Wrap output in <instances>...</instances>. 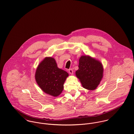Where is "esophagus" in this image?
<instances>
[{
	"instance_id": "obj_1",
	"label": "esophagus",
	"mask_w": 134,
	"mask_h": 134,
	"mask_svg": "<svg viewBox=\"0 0 134 134\" xmlns=\"http://www.w3.org/2000/svg\"><path fill=\"white\" fill-rule=\"evenodd\" d=\"M69 73L70 74H73V70L72 69H70L69 70Z\"/></svg>"
}]
</instances>
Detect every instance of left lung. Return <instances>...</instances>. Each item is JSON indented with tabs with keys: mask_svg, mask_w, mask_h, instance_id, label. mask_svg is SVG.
I'll return each mask as SVG.
<instances>
[{
	"mask_svg": "<svg viewBox=\"0 0 134 134\" xmlns=\"http://www.w3.org/2000/svg\"><path fill=\"white\" fill-rule=\"evenodd\" d=\"M78 68L75 74L82 87L88 90H95L103 77L102 63L89 56H82L79 60Z\"/></svg>",
	"mask_w": 134,
	"mask_h": 134,
	"instance_id": "obj_1",
	"label": "left lung"
}]
</instances>
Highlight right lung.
Segmentation results:
<instances>
[{"label": "right lung", "instance_id": "1", "mask_svg": "<svg viewBox=\"0 0 134 134\" xmlns=\"http://www.w3.org/2000/svg\"><path fill=\"white\" fill-rule=\"evenodd\" d=\"M69 76L65 71L58 68L54 58H45L36 70V80L40 88L46 93L59 96L63 91V84Z\"/></svg>", "mask_w": 134, "mask_h": 134}]
</instances>
